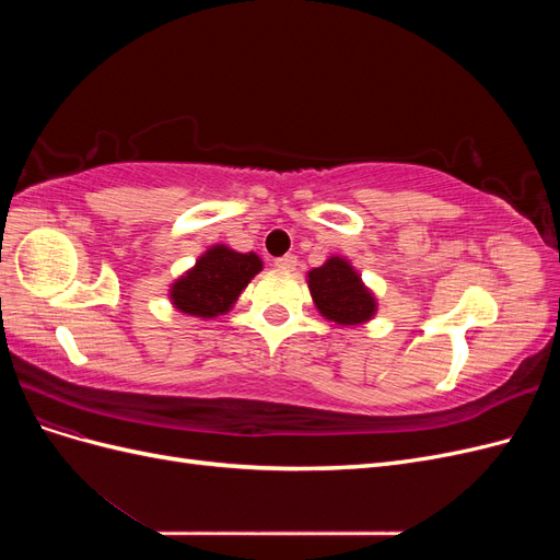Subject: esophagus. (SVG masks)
<instances>
[{"mask_svg": "<svg viewBox=\"0 0 560 560\" xmlns=\"http://www.w3.org/2000/svg\"><path fill=\"white\" fill-rule=\"evenodd\" d=\"M276 266L282 268V270H294L296 268V257H294V254H284V257L276 259Z\"/></svg>", "mask_w": 560, "mask_h": 560, "instance_id": "esophagus-1", "label": "esophagus"}]
</instances>
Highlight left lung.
Listing matches in <instances>:
<instances>
[{"instance_id": "left-lung-1", "label": "left lung", "mask_w": 560, "mask_h": 560, "mask_svg": "<svg viewBox=\"0 0 560 560\" xmlns=\"http://www.w3.org/2000/svg\"><path fill=\"white\" fill-rule=\"evenodd\" d=\"M308 290L322 317L341 327L362 325L378 308L374 294L343 257H331L319 268L308 270Z\"/></svg>"}]
</instances>
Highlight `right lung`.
Here are the masks:
<instances>
[{
	"instance_id": "obj_1",
	"label": "right lung",
	"mask_w": 560,
	"mask_h": 560,
	"mask_svg": "<svg viewBox=\"0 0 560 560\" xmlns=\"http://www.w3.org/2000/svg\"><path fill=\"white\" fill-rule=\"evenodd\" d=\"M261 268L264 264L254 252L243 254L226 245H212L200 254L194 268L173 282L171 301L177 311L194 317L224 315Z\"/></svg>"
}]
</instances>
